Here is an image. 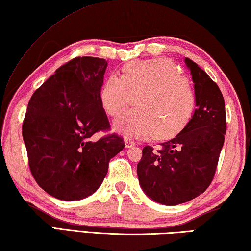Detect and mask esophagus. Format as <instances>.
I'll return each instance as SVG.
<instances>
[{"mask_svg":"<svg viewBox=\"0 0 251 251\" xmlns=\"http://www.w3.org/2000/svg\"><path fill=\"white\" fill-rule=\"evenodd\" d=\"M124 143H125V147L126 148H130V147H133V146L136 145V143L134 141H131V139H128V138H126L125 141H124Z\"/></svg>","mask_w":251,"mask_h":251,"instance_id":"obj_1","label":"esophagus"}]
</instances>
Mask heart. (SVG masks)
<instances>
[{"instance_id": "1", "label": "heart", "mask_w": 251, "mask_h": 251, "mask_svg": "<svg viewBox=\"0 0 251 251\" xmlns=\"http://www.w3.org/2000/svg\"><path fill=\"white\" fill-rule=\"evenodd\" d=\"M114 129L127 137H174L189 122L195 107V96L187 80L172 61L157 57L130 62L123 76L112 74L100 90L105 112L116 116Z\"/></svg>"}]
</instances>
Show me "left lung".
<instances>
[{"mask_svg":"<svg viewBox=\"0 0 251 251\" xmlns=\"http://www.w3.org/2000/svg\"><path fill=\"white\" fill-rule=\"evenodd\" d=\"M185 63L194 82V115L171 141L144 147L137 165L144 193L167 206L192 201L208 188L226 134L225 100L217 84L192 59L186 57Z\"/></svg>","mask_w":251,"mask_h":251,"instance_id":"8db88e82","label":"left lung"}]
</instances>
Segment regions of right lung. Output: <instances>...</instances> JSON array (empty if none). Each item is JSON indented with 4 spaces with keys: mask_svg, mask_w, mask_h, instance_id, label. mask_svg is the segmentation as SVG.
<instances>
[{
    "mask_svg": "<svg viewBox=\"0 0 251 251\" xmlns=\"http://www.w3.org/2000/svg\"><path fill=\"white\" fill-rule=\"evenodd\" d=\"M106 67L104 58L75 57L28 101L22 134L29 169L41 188L61 201L94 194L110 158L125 147L115 134L94 137L110 127L100 97Z\"/></svg>",
    "mask_w": 251,
    "mask_h": 251,
    "instance_id": "1",
    "label": "right lung"
}]
</instances>
